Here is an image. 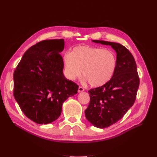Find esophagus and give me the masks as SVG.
Wrapping results in <instances>:
<instances>
[{
  "label": "esophagus",
  "mask_w": 157,
  "mask_h": 157,
  "mask_svg": "<svg viewBox=\"0 0 157 157\" xmlns=\"http://www.w3.org/2000/svg\"><path fill=\"white\" fill-rule=\"evenodd\" d=\"M84 90V88H83V87L80 86H78V92H83Z\"/></svg>",
  "instance_id": "obj_1"
}]
</instances>
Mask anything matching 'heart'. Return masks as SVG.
I'll use <instances>...</instances> for the list:
<instances>
[{"instance_id": "obj_1", "label": "heart", "mask_w": 157, "mask_h": 157, "mask_svg": "<svg viewBox=\"0 0 157 157\" xmlns=\"http://www.w3.org/2000/svg\"><path fill=\"white\" fill-rule=\"evenodd\" d=\"M63 61L64 74L69 80H75L82 72L84 80L94 87L107 84L112 78L117 64L113 50L87 45L75 46L71 52H65Z\"/></svg>"}]
</instances>
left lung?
Masks as SVG:
<instances>
[{
  "label": "left lung",
  "instance_id": "1",
  "mask_svg": "<svg viewBox=\"0 0 157 157\" xmlns=\"http://www.w3.org/2000/svg\"><path fill=\"white\" fill-rule=\"evenodd\" d=\"M92 41L110 45L117 52V68L112 78L103 86L88 90L90 103L85 110L90 123L105 128L121 119L134 105L140 78L134 56L125 46L117 42Z\"/></svg>",
  "mask_w": 157,
  "mask_h": 157
}]
</instances>
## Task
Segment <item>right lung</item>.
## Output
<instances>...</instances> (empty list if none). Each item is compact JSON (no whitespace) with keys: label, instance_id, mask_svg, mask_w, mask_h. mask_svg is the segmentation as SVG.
<instances>
[{"label":"right lung","instance_id":"add662e5","mask_svg":"<svg viewBox=\"0 0 157 157\" xmlns=\"http://www.w3.org/2000/svg\"><path fill=\"white\" fill-rule=\"evenodd\" d=\"M63 39L39 42L23 54L13 73V96L23 113L37 124L58 119L63 103L78 86L65 77L59 54Z\"/></svg>","mask_w":157,"mask_h":157}]
</instances>
